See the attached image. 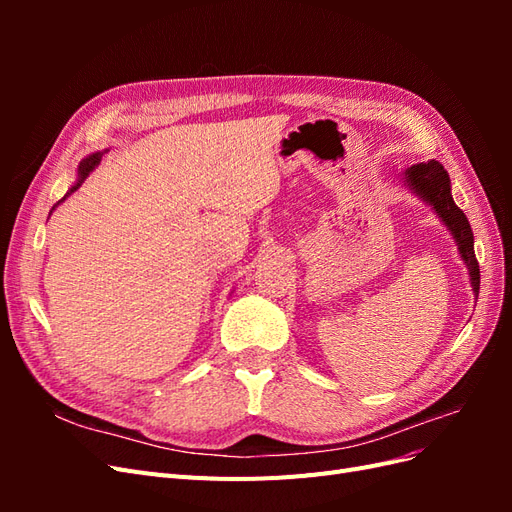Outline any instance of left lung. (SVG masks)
<instances>
[{"label": "left lung", "mask_w": 512, "mask_h": 512, "mask_svg": "<svg viewBox=\"0 0 512 512\" xmlns=\"http://www.w3.org/2000/svg\"><path fill=\"white\" fill-rule=\"evenodd\" d=\"M406 183L425 200V203H429L433 209H436L440 220L446 224L448 230H451V235L457 241L459 254L470 271L472 290L478 294L480 269L474 254V235H472L468 218L455 205V200L451 196V179H448L444 166L436 160L414 164L406 170Z\"/></svg>", "instance_id": "obj_1"}]
</instances>
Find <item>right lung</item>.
Returning <instances> with one entry per match:
<instances>
[{
  "label": "right lung",
  "mask_w": 512,
  "mask_h": 512,
  "mask_svg": "<svg viewBox=\"0 0 512 512\" xmlns=\"http://www.w3.org/2000/svg\"><path fill=\"white\" fill-rule=\"evenodd\" d=\"M100 160H102V153H94V156H89V158H85V160L81 162V166H79V181H76V183L72 185V188L68 190V194H66L64 198H61V200H66L74 190L81 188V183L87 179V175L91 173V170H94V168L100 164ZM61 200H59V203H61ZM59 203H57V205H59ZM57 205H55V207H57ZM55 207H53V209H55Z\"/></svg>",
  "instance_id": "1"
}]
</instances>
